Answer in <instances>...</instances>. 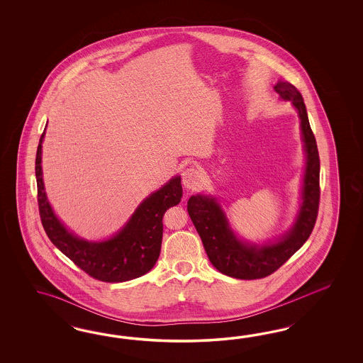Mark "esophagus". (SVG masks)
I'll list each match as a JSON object with an SVG mask.
<instances>
[{
  "label": "esophagus",
  "instance_id": "1",
  "mask_svg": "<svg viewBox=\"0 0 363 363\" xmlns=\"http://www.w3.org/2000/svg\"><path fill=\"white\" fill-rule=\"evenodd\" d=\"M202 179H203L202 172L199 170V167H197V166H189L182 173V184H184V186L187 187V189H191V190L201 186L202 185Z\"/></svg>",
  "mask_w": 363,
  "mask_h": 363
}]
</instances>
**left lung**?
<instances>
[{"label": "left lung", "mask_w": 363, "mask_h": 363, "mask_svg": "<svg viewBox=\"0 0 363 363\" xmlns=\"http://www.w3.org/2000/svg\"><path fill=\"white\" fill-rule=\"evenodd\" d=\"M281 99L291 101L301 120L306 152L302 205L296 225L273 245H249L240 241L229 228L220 205L214 198L193 196L187 201V213L193 220L210 262L222 274L238 279H259L273 274L308 241L318 216L319 154L314 133L308 123L303 99L296 86L279 81L274 86Z\"/></svg>", "instance_id": "1"}]
</instances>
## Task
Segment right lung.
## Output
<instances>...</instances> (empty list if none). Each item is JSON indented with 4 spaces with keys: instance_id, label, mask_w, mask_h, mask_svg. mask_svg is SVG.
I'll return each mask as SVG.
<instances>
[{
    "instance_id": "right-lung-1",
    "label": "right lung",
    "mask_w": 363,
    "mask_h": 363,
    "mask_svg": "<svg viewBox=\"0 0 363 363\" xmlns=\"http://www.w3.org/2000/svg\"><path fill=\"white\" fill-rule=\"evenodd\" d=\"M43 133L35 154L37 202L45 233L81 270L102 282H125L152 270L161 252L166 210L182 198L181 178L170 179L165 186L146 198L128 225L117 235L104 242L79 240L57 220L44 191L41 170Z\"/></svg>"
}]
</instances>
